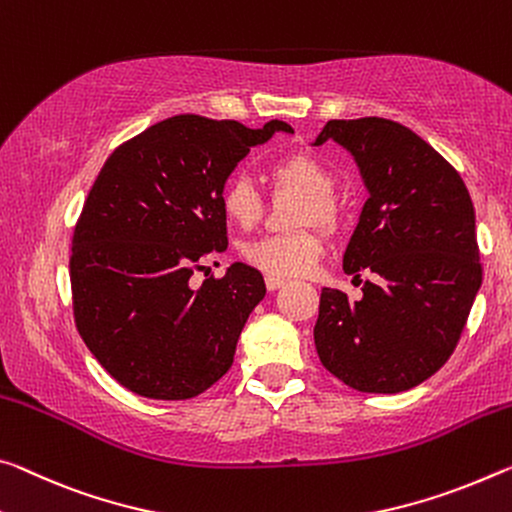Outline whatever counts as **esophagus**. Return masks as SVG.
Returning a JSON list of instances; mask_svg holds the SVG:
<instances>
[{
    "label": "esophagus",
    "mask_w": 512,
    "mask_h": 512,
    "mask_svg": "<svg viewBox=\"0 0 512 512\" xmlns=\"http://www.w3.org/2000/svg\"><path fill=\"white\" fill-rule=\"evenodd\" d=\"M264 282H266V289L269 291H275V289H280L282 285H285V278H278V275H266L264 278Z\"/></svg>",
    "instance_id": "1"
}]
</instances>
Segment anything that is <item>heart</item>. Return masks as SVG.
I'll use <instances>...</instances> for the list:
<instances>
[{"mask_svg":"<svg viewBox=\"0 0 512 512\" xmlns=\"http://www.w3.org/2000/svg\"><path fill=\"white\" fill-rule=\"evenodd\" d=\"M269 175L278 189H291L303 193L296 223L332 225L337 221L339 207L332 189L335 175L332 170L307 152H291L273 161ZM221 209L239 227L253 225L262 212V196L248 177L237 175L227 180L221 191ZM323 255V241L314 230H298L287 234H266L243 243V262L257 271H264L278 278L307 275L316 269Z\"/></svg>","mask_w":512,"mask_h":512,"instance_id":"obj_1","label":"heart"}]
</instances>
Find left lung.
Segmentation results:
<instances>
[{
	"label": "left lung",
	"instance_id": "obj_1",
	"mask_svg": "<svg viewBox=\"0 0 512 512\" xmlns=\"http://www.w3.org/2000/svg\"><path fill=\"white\" fill-rule=\"evenodd\" d=\"M330 139L353 154L369 189L344 271L376 280L360 300L321 291L316 353L358 392H405L451 358L481 287L472 198L458 170L394 120H328L316 145Z\"/></svg>",
	"mask_w": 512,
	"mask_h": 512
}]
</instances>
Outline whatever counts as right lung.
Masks as SVG:
<instances>
[{
    "mask_svg": "<svg viewBox=\"0 0 512 512\" xmlns=\"http://www.w3.org/2000/svg\"><path fill=\"white\" fill-rule=\"evenodd\" d=\"M275 132L294 129L182 113L104 161L72 234V312L88 351L129 392L193 399L232 367L266 294L262 273L237 262L200 287L191 275L227 248L225 180Z\"/></svg>",
    "mask_w": 512,
    "mask_h": 512,
    "instance_id": "add662e5",
    "label": "right lung"
}]
</instances>
